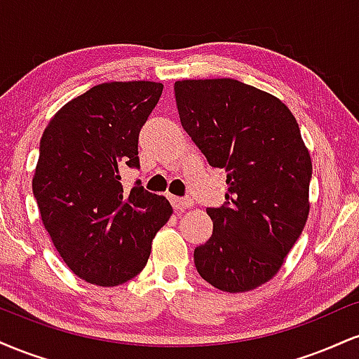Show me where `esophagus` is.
I'll use <instances>...</instances> for the list:
<instances>
[{"label": "esophagus", "mask_w": 359, "mask_h": 359, "mask_svg": "<svg viewBox=\"0 0 359 359\" xmlns=\"http://www.w3.org/2000/svg\"><path fill=\"white\" fill-rule=\"evenodd\" d=\"M170 203L177 212H182L184 209H189L192 205V201L187 197H170Z\"/></svg>", "instance_id": "34e87169"}]
</instances>
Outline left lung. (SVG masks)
<instances>
[{
  "mask_svg": "<svg viewBox=\"0 0 359 359\" xmlns=\"http://www.w3.org/2000/svg\"><path fill=\"white\" fill-rule=\"evenodd\" d=\"M180 123L209 165L226 172L221 208H208L212 236L194 250L205 282L248 292L273 278L309 216L312 162L290 109L236 79L174 86Z\"/></svg>",
  "mask_w": 359,
  "mask_h": 359,
  "instance_id": "left-lung-1",
  "label": "left lung"
}]
</instances>
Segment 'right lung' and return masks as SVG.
Here are the masks:
<instances>
[{
  "instance_id": "1",
  "label": "right lung",
  "mask_w": 359,
  "mask_h": 359,
  "mask_svg": "<svg viewBox=\"0 0 359 359\" xmlns=\"http://www.w3.org/2000/svg\"><path fill=\"white\" fill-rule=\"evenodd\" d=\"M162 90L150 81L94 86L57 111L40 140L32 182L40 217L69 269L94 285L137 277L172 216L163 196L119 182V168H140V130Z\"/></svg>"
}]
</instances>
